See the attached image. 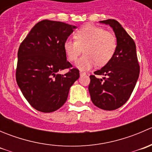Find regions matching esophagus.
<instances>
[{
    "instance_id": "1",
    "label": "esophagus",
    "mask_w": 152,
    "mask_h": 152,
    "mask_svg": "<svg viewBox=\"0 0 152 152\" xmlns=\"http://www.w3.org/2000/svg\"><path fill=\"white\" fill-rule=\"evenodd\" d=\"M79 74H80V76H84V75H85L86 73L83 71H80V72H79Z\"/></svg>"
}]
</instances>
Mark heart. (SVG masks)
Instances as JSON below:
<instances>
[{
    "label": "heart",
    "mask_w": 152,
    "mask_h": 152,
    "mask_svg": "<svg viewBox=\"0 0 152 152\" xmlns=\"http://www.w3.org/2000/svg\"><path fill=\"white\" fill-rule=\"evenodd\" d=\"M74 38L64 42V50L68 60L74 62L82 50L85 54L76 62V67L87 70L99 63L103 65L111 59L117 48L115 37L101 27L87 25L76 31Z\"/></svg>",
    "instance_id": "heart-1"
}]
</instances>
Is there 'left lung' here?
<instances>
[{
    "label": "left lung",
    "mask_w": 152,
    "mask_h": 152,
    "mask_svg": "<svg viewBox=\"0 0 152 152\" xmlns=\"http://www.w3.org/2000/svg\"><path fill=\"white\" fill-rule=\"evenodd\" d=\"M100 23L109 25L114 31L117 48L113 57L96 75L105 76L99 79L91 75L88 90L96 107L104 110H114L128 101L135 87L140 73L136 45L115 20H106Z\"/></svg>",
    "instance_id": "1"
}]
</instances>
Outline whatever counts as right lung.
Here are the masks:
<instances>
[{
	"label": "right lung",
	"mask_w": 152,
	"mask_h": 152,
	"mask_svg": "<svg viewBox=\"0 0 152 152\" xmlns=\"http://www.w3.org/2000/svg\"><path fill=\"white\" fill-rule=\"evenodd\" d=\"M77 27L44 20L24 39L18 53L16 80L27 102L35 110L51 113L67 101L70 87L79 78L78 69L67 61L64 42Z\"/></svg>",
	"instance_id": "1"
}]
</instances>
